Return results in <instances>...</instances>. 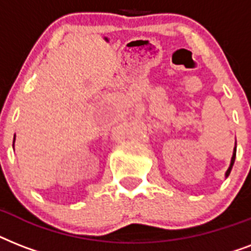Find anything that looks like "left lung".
<instances>
[{
	"label": "left lung",
	"mask_w": 251,
	"mask_h": 251,
	"mask_svg": "<svg viewBox=\"0 0 251 251\" xmlns=\"http://www.w3.org/2000/svg\"><path fill=\"white\" fill-rule=\"evenodd\" d=\"M234 159H236V147H234V150H233V156H232V160H230L229 168H228V171L226 172V177H228L230 173V171H232V167H233V164H234Z\"/></svg>",
	"instance_id": "obj_1"
}]
</instances>
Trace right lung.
Returning <instances> with one entry per match:
<instances>
[{
    "label": "right lung",
    "mask_w": 251,
    "mask_h": 251,
    "mask_svg": "<svg viewBox=\"0 0 251 251\" xmlns=\"http://www.w3.org/2000/svg\"><path fill=\"white\" fill-rule=\"evenodd\" d=\"M14 141H15V137H14ZM13 147H14V145H13Z\"/></svg>",
    "instance_id": "obj_1"
}]
</instances>
